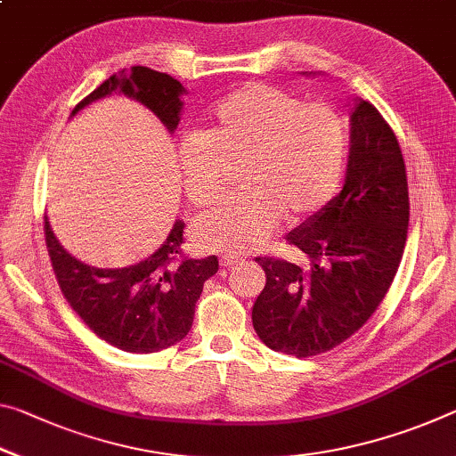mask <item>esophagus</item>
<instances>
[{
  "label": "esophagus",
  "instance_id": "1",
  "mask_svg": "<svg viewBox=\"0 0 456 456\" xmlns=\"http://www.w3.org/2000/svg\"><path fill=\"white\" fill-rule=\"evenodd\" d=\"M240 262H243L241 257H237V256H223L221 257V265H225V267H233V265H237Z\"/></svg>",
  "mask_w": 456,
  "mask_h": 456
}]
</instances>
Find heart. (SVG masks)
Instances as JSON below:
<instances>
[{
    "instance_id": "heart-1",
    "label": "heart",
    "mask_w": 456,
    "mask_h": 456,
    "mask_svg": "<svg viewBox=\"0 0 456 456\" xmlns=\"http://www.w3.org/2000/svg\"><path fill=\"white\" fill-rule=\"evenodd\" d=\"M346 127L327 103L251 83L219 101L202 134L178 146L186 197L197 207L221 199L229 170L241 168L245 192L202 215L192 241L202 251L245 254L264 245L284 216L302 223L321 213L341 184Z\"/></svg>"
}]
</instances>
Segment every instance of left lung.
Instances as JSON below:
<instances>
[{
	"instance_id": "8db88e82",
	"label": "left lung",
	"mask_w": 456,
	"mask_h": 456,
	"mask_svg": "<svg viewBox=\"0 0 456 456\" xmlns=\"http://www.w3.org/2000/svg\"><path fill=\"white\" fill-rule=\"evenodd\" d=\"M408 221L400 143L381 113L359 99L343 191L286 237L310 259V270L256 257L265 272L251 310L257 337L273 351L313 357L355 335L392 286Z\"/></svg>"
}]
</instances>
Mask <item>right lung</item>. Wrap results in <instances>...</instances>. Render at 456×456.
I'll return each mask as SVG.
<instances>
[{
	"label": "right lung",
	"instance_id": "right-lung-1",
	"mask_svg": "<svg viewBox=\"0 0 456 456\" xmlns=\"http://www.w3.org/2000/svg\"><path fill=\"white\" fill-rule=\"evenodd\" d=\"M124 93L146 105L172 134L178 127L186 89L166 72L148 67L119 70L78 103ZM184 223L176 221L154 254L127 267H95L62 248L45 215V237L54 276L70 308L99 338L127 353H156L189 335L202 284L219 270L216 256L189 259L183 254Z\"/></svg>",
	"mask_w": 456,
	"mask_h": 456
}]
</instances>
